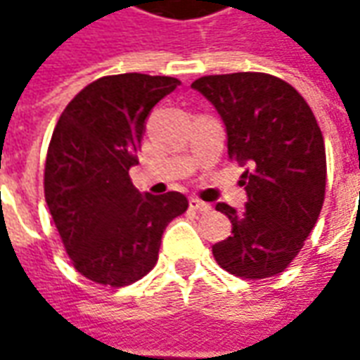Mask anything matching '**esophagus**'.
<instances>
[{
	"instance_id": "34e87169",
	"label": "esophagus",
	"mask_w": 360,
	"mask_h": 360,
	"mask_svg": "<svg viewBox=\"0 0 360 360\" xmlns=\"http://www.w3.org/2000/svg\"><path fill=\"white\" fill-rule=\"evenodd\" d=\"M190 206L198 212H210L212 210V206L208 202H202L200 198H190Z\"/></svg>"
}]
</instances>
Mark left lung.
Listing matches in <instances>:
<instances>
[{
  "label": "left lung",
  "mask_w": 360,
  "mask_h": 360,
  "mask_svg": "<svg viewBox=\"0 0 360 360\" xmlns=\"http://www.w3.org/2000/svg\"><path fill=\"white\" fill-rule=\"evenodd\" d=\"M192 88L224 122L229 158L246 166L244 210L216 204L230 218L232 236L214 244L212 255L234 276H274L295 260L321 214L323 131L304 98L281 77L238 72L198 77Z\"/></svg>",
  "instance_id": "1"
}]
</instances>
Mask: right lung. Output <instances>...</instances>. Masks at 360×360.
<instances>
[{
	"instance_id": "1",
	"label": "right lung",
	"mask_w": 360,
	"mask_h": 360,
	"mask_svg": "<svg viewBox=\"0 0 360 360\" xmlns=\"http://www.w3.org/2000/svg\"><path fill=\"white\" fill-rule=\"evenodd\" d=\"M180 79L120 74L91 82L65 105L49 142L44 192L74 269L126 286L154 269L162 234L188 200L140 194L130 180L146 118Z\"/></svg>"
}]
</instances>
